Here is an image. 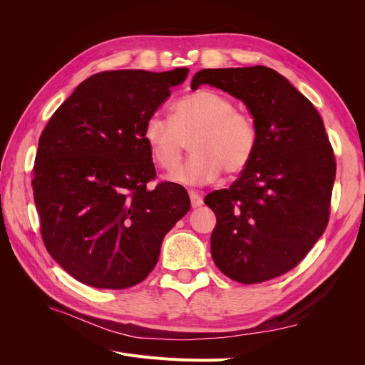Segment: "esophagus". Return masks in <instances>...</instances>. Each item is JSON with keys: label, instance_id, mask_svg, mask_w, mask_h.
<instances>
[{"label": "esophagus", "instance_id": "1", "mask_svg": "<svg viewBox=\"0 0 365 365\" xmlns=\"http://www.w3.org/2000/svg\"><path fill=\"white\" fill-rule=\"evenodd\" d=\"M189 196H190V201H192V207L193 208H197V207H201L204 204V200H202L201 193H197L195 190H190Z\"/></svg>", "mask_w": 365, "mask_h": 365}]
</instances>
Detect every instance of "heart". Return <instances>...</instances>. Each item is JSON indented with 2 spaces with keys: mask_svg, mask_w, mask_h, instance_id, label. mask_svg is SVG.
<instances>
[{
  "mask_svg": "<svg viewBox=\"0 0 365 365\" xmlns=\"http://www.w3.org/2000/svg\"><path fill=\"white\" fill-rule=\"evenodd\" d=\"M190 139L192 157L173 175L185 185L215 181L225 170L237 175L257 149V126L250 114L235 108L231 98L213 90H197L172 105L170 118L152 114L143 126L150 155L165 172L178 168Z\"/></svg>",
  "mask_w": 365,
  "mask_h": 365,
  "instance_id": "1",
  "label": "heart"
}]
</instances>
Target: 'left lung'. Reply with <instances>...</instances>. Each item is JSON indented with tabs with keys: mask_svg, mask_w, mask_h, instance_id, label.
I'll use <instances>...</instances> for the list:
<instances>
[{
	"mask_svg": "<svg viewBox=\"0 0 365 365\" xmlns=\"http://www.w3.org/2000/svg\"><path fill=\"white\" fill-rule=\"evenodd\" d=\"M208 83L244 102L257 126V149L230 189L204 202L216 215L212 257L231 280L252 284L300 263L324 233L336 173L334 149L314 105L268 67L205 68Z\"/></svg>",
	"mask_w": 365,
	"mask_h": 365,
	"instance_id": "8db88e82",
	"label": "left lung"
}]
</instances>
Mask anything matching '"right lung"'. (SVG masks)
Returning <instances> with one entry per match:
<instances>
[{"label": "right lung", "instance_id": "1", "mask_svg": "<svg viewBox=\"0 0 365 365\" xmlns=\"http://www.w3.org/2000/svg\"><path fill=\"white\" fill-rule=\"evenodd\" d=\"M189 70L88 77L43 128L33 196L50 256L93 288L125 289L155 268L164 236L190 210L185 189L155 180L149 115Z\"/></svg>", "mask_w": 365, "mask_h": 365}]
</instances>
